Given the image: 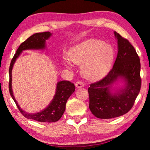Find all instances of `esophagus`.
Returning <instances> with one entry per match:
<instances>
[{
	"label": "esophagus",
	"instance_id": "esophagus-1",
	"mask_svg": "<svg viewBox=\"0 0 150 150\" xmlns=\"http://www.w3.org/2000/svg\"><path fill=\"white\" fill-rule=\"evenodd\" d=\"M75 87L77 88H81L84 87V84L81 81H77V83H75Z\"/></svg>",
	"mask_w": 150,
	"mask_h": 150
}]
</instances>
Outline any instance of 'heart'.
<instances>
[{"label":"heart","instance_id":"b5f03b06","mask_svg":"<svg viewBox=\"0 0 150 150\" xmlns=\"http://www.w3.org/2000/svg\"><path fill=\"white\" fill-rule=\"evenodd\" d=\"M69 59L81 66L83 77L95 80L103 77L108 71L115 57V50L110 44L103 40L90 39L76 45L69 51ZM65 65L71 68L69 61L64 59Z\"/></svg>","mask_w":150,"mask_h":150}]
</instances>
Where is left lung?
<instances>
[{"label": "left lung", "mask_w": 150, "mask_h": 150, "mask_svg": "<svg viewBox=\"0 0 150 150\" xmlns=\"http://www.w3.org/2000/svg\"><path fill=\"white\" fill-rule=\"evenodd\" d=\"M118 44V54L113 67L103 79L88 88L89 108L98 118L118 117L134 105L141 88L140 62L128 40L114 32ZM122 81V86L115 85Z\"/></svg>", "instance_id": "1"}]
</instances>
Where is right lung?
Listing matches in <instances>:
<instances>
[{
  "instance_id": "1",
  "label": "right lung",
  "mask_w": 150,
  "mask_h": 150,
  "mask_svg": "<svg viewBox=\"0 0 150 150\" xmlns=\"http://www.w3.org/2000/svg\"><path fill=\"white\" fill-rule=\"evenodd\" d=\"M52 35V34L50 32H45L35 33L29 37L26 41L22 43L18 48L16 53L14 54L11 61L9 68V91L18 108L19 109L22 115L26 118L32 119V120L43 122H54L59 120L65 112L66 103L68 98L74 93L75 90L74 84L69 82V81H58L56 85L55 95L49 105L38 112L29 113L22 110L18 103H17L16 100L15 99L12 88V71L17 58L20 56L23 51L29 50H43L45 49L46 40L49 39Z\"/></svg>"
}]
</instances>
